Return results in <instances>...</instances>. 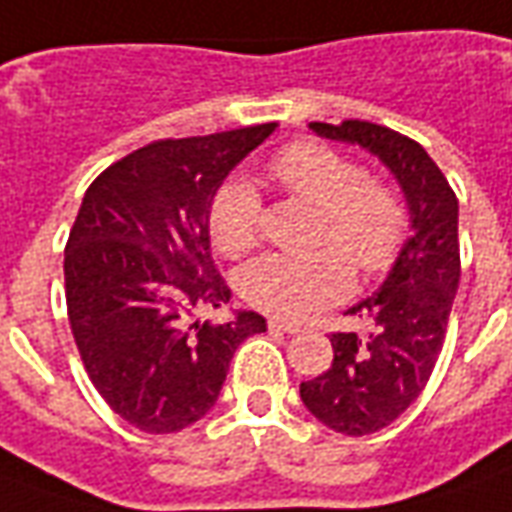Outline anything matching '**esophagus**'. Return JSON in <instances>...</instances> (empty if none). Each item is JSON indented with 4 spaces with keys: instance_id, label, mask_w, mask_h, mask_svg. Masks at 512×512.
I'll return each mask as SVG.
<instances>
[{
    "instance_id": "1",
    "label": "esophagus",
    "mask_w": 512,
    "mask_h": 512,
    "mask_svg": "<svg viewBox=\"0 0 512 512\" xmlns=\"http://www.w3.org/2000/svg\"><path fill=\"white\" fill-rule=\"evenodd\" d=\"M268 330L288 332V335H293V332H302V327H296V324H291V321H282V318H271V321H268Z\"/></svg>"
}]
</instances>
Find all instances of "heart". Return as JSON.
I'll return each mask as SVG.
<instances>
[{
	"mask_svg": "<svg viewBox=\"0 0 512 512\" xmlns=\"http://www.w3.org/2000/svg\"><path fill=\"white\" fill-rule=\"evenodd\" d=\"M271 177L316 213L313 244L332 246L313 255H268L241 274V296L277 318H305L341 299L360 274H382L396 263L407 238L405 205L391 188L366 182L352 160L316 141L282 149ZM260 196L246 180H230L210 205V235L221 255L241 257L257 241Z\"/></svg>",
	"mask_w": 512,
	"mask_h": 512,
	"instance_id": "obj_1",
	"label": "heart"
}]
</instances>
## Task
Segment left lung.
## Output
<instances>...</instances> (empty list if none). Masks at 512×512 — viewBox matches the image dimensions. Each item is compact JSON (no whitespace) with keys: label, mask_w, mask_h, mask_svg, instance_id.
Masks as SVG:
<instances>
[{"label":"left lung","mask_w":512,"mask_h":512,"mask_svg":"<svg viewBox=\"0 0 512 512\" xmlns=\"http://www.w3.org/2000/svg\"><path fill=\"white\" fill-rule=\"evenodd\" d=\"M310 130L377 157L393 174L410 216V238L388 277L346 310L371 321V332L366 338L335 332L332 366L299 385L302 402L324 427L357 438L402 416L438 363L460 282L457 196L424 146L388 127L355 119L313 121Z\"/></svg>","instance_id":"left-lung-1"}]
</instances>
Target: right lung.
Segmentation results:
<instances>
[{"label": "right lung", "mask_w": 512, "mask_h": 512, "mask_svg": "<svg viewBox=\"0 0 512 512\" xmlns=\"http://www.w3.org/2000/svg\"><path fill=\"white\" fill-rule=\"evenodd\" d=\"M277 124L157 141L105 169L82 196L66 244V305L99 396L152 435L191 427L219 399L235 349L266 318L232 310L210 257V205Z\"/></svg>", "instance_id": "obj_1"}]
</instances>
